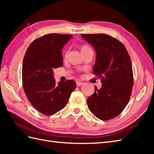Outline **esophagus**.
I'll return each instance as SVG.
<instances>
[{
    "label": "esophagus",
    "instance_id": "34e87169",
    "mask_svg": "<svg viewBox=\"0 0 154 154\" xmlns=\"http://www.w3.org/2000/svg\"><path fill=\"white\" fill-rule=\"evenodd\" d=\"M84 84V82H82L80 81H77L76 82V85L78 86V87H79V86L83 85Z\"/></svg>",
    "mask_w": 154,
    "mask_h": 154
}]
</instances>
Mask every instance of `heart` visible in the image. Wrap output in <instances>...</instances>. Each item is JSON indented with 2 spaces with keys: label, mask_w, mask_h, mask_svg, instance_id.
Segmentation results:
<instances>
[{
  "label": "heart",
  "mask_w": 154,
  "mask_h": 154,
  "mask_svg": "<svg viewBox=\"0 0 154 154\" xmlns=\"http://www.w3.org/2000/svg\"><path fill=\"white\" fill-rule=\"evenodd\" d=\"M80 50H81V51H82V54H84V53H85V52H87L88 51L92 50L91 48H90L89 46H88V45H86V44H82V45H80Z\"/></svg>",
  "instance_id": "obj_1"
}]
</instances>
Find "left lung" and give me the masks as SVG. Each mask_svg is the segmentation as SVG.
<instances>
[{"mask_svg":"<svg viewBox=\"0 0 154 154\" xmlns=\"http://www.w3.org/2000/svg\"><path fill=\"white\" fill-rule=\"evenodd\" d=\"M97 53L93 72L100 78L102 87L95 86L88 98L89 110L102 120L118 116L128 103L133 85L132 63L121 42L106 34H82Z\"/></svg>","mask_w":154,"mask_h":154,"instance_id":"left-lung-1","label":"left lung"}]
</instances>
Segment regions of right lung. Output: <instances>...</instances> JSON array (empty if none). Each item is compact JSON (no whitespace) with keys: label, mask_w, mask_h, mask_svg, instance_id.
I'll list each match as a JSON object with an SVG mask.
<instances>
[{"label":"right lung","mask_w":154,"mask_h":154,"mask_svg":"<svg viewBox=\"0 0 154 154\" xmlns=\"http://www.w3.org/2000/svg\"><path fill=\"white\" fill-rule=\"evenodd\" d=\"M72 35L51 33L35 39L29 45L22 66V83L25 95L36 109L46 116L62 110L76 89L74 80L55 83L54 70L63 66L62 48Z\"/></svg>","instance_id":"right-lung-1"}]
</instances>
